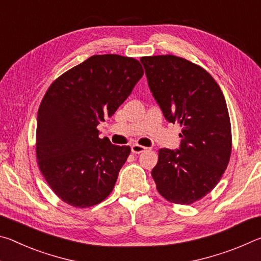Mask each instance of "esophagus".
<instances>
[{"mask_svg":"<svg viewBox=\"0 0 261 261\" xmlns=\"http://www.w3.org/2000/svg\"><path fill=\"white\" fill-rule=\"evenodd\" d=\"M146 149H147L146 147L140 146V145H132V146H131V152L135 153V154H139L141 152L146 151Z\"/></svg>","mask_w":261,"mask_h":261,"instance_id":"34e87169","label":"esophagus"}]
</instances>
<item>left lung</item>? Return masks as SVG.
<instances>
[{"instance_id":"8db88e82","label":"left lung","mask_w":261,"mask_h":261,"mask_svg":"<svg viewBox=\"0 0 261 261\" xmlns=\"http://www.w3.org/2000/svg\"><path fill=\"white\" fill-rule=\"evenodd\" d=\"M140 62L163 116L182 126L179 148L159 151L152 177L163 198L190 205L215 188L230 159L226 100L205 69L182 57L147 56Z\"/></svg>"}]
</instances>
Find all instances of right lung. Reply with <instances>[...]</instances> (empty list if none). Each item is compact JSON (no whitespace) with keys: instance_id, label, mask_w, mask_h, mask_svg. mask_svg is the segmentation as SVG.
Listing matches in <instances>:
<instances>
[{"instance_id":"obj_1","label":"right lung","mask_w":261,"mask_h":261,"mask_svg":"<svg viewBox=\"0 0 261 261\" xmlns=\"http://www.w3.org/2000/svg\"><path fill=\"white\" fill-rule=\"evenodd\" d=\"M144 70L132 57L93 55L51 84L37 118V159L43 177L67 204L85 208L113 191L131 152L96 126L124 102Z\"/></svg>"}]
</instances>
